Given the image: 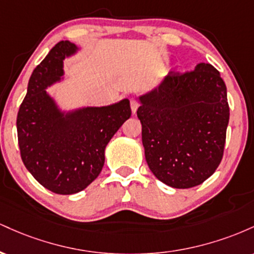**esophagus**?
<instances>
[{"label": "esophagus", "instance_id": "obj_1", "mask_svg": "<svg viewBox=\"0 0 254 254\" xmlns=\"http://www.w3.org/2000/svg\"><path fill=\"white\" fill-rule=\"evenodd\" d=\"M130 106H131V111H132V113H133V115H135L137 109H138L139 104L137 103L136 100H131V101H130Z\"/></svg>", "mask_w": 254, "mask_h": 254}]
</instances>
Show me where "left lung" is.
Wrapping results in <instances>:
<instances>
[{
  "label": "left lung",
  "instance_id": "left-lung-1",
  "mask_svg": "<svg viewBox=\"0 0 254 254\" xmlns=\"http://www.w3.org/2000/svg\"><path fill=\"white\" fill-rule=\"evenodd\" d=\"M137 117L150 171L174 189H190L214 174L223 156L229 106L224 81L211 64L172 71L139 97Z\"/></svg>",
  "mask_w": 254,
  "mask_h": 254
}]
</instances>
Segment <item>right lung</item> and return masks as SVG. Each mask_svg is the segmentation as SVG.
<instances>
[{"instance_id": "add662e5", "label": "right lung", "mask_w": 254, "mask_h": 254, "mask_svg": "<svg viewBox=\"0 0 254 254\" xmlns=\"http://www.w3.org/2000/svg\"><path fill=\"white\" fill-rule=\"evenodd\" d=\"M76 46L60 42L32 72L27 94L16 118L17 141L24 165L40 185L58 194L82 191L100 174L105 148L130 118V101L64 113L46 93L61 80L63 60Z\"/></svg>"}]
</instances>
